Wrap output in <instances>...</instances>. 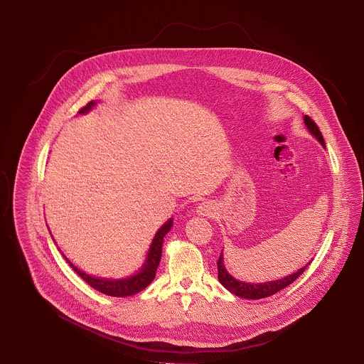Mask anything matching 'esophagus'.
Returning a JSON list of instances; mask_svg holds the SVG:
<instances>
[{"label":"esophagus","mask_w":364,"mask_h":364,"mask_svg":"<svg viewBox=\"0 0 364 364\" xmlns=\"http://www.w3.org/2000/svg\"><path fill=\"white\" fill-rule=\"evenodd\" d=\"M214 211H215V208L210 202H202L196 208V213L199 215H203V217H213Z\"/></svg>","instance_id":"34e87169"}]
</instances>
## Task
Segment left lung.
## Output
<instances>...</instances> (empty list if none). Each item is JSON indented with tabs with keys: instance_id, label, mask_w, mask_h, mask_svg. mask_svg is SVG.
<instances>
[{
	"instance_id": "left-lung-1",
	"label": "left lung",
	"mask_w": 364,
	"mask_h": 364,
	"mask_svg": "<svg viewBox=\"0 0 364 364\" xmlns=\"http://www.w3.org/2000/svg\"><path fill=\"white\" fill-rule=\"evenodd\" d=\"M304 123L307 126V129L310 130L312 136L322 144V147H325V143H323V137L318 129V126L315 124V122L312 120L311 117L309 116H304ZM223 252L220 255V258L217 260V270H218V280L220 283L228 290L231 291L232 294L238 296V297H242V299H248V300H259V299H264V297H269L277 291H280L282 289L287 287L289 284H291L304 270L306 267L310 264V262L299 269L297 272H294L293 274H289L286 277H282V279H277V280H272V282H264V283H247V282H240L237 280L235 277H232L224 263H223Z\"/></svg>"
}]
</instances>
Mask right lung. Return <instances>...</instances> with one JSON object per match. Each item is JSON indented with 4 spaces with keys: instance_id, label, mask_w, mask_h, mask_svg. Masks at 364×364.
<instances>
[{
    "instance_id": "obj_1",
    "label": "right lung",
    "mask_w": 364,
    "mask_h": 364,
    "mask_svg": "<svg viewBox=\"0 0 364 364\" xmlns=\"http://www.w3.org/2000/svg\"><path fill=\"white\" fill-rule=\"evenodd\" d=\"M97 105L95 101L90 102L87 106H84L78 113H87L90 112L94 106ZM172 227V218H169L158 231H156V237L151 242V247L149 250L147 258L144 264L141 266V269L126 279H102V277H95L91 274H87L85 272L80 270L77 266H74L70 260V266L74 269V272H77L78 276H81V279H84L91 287H94L95 290L104 293L106 296H112V297H127V296H133L136 293H140L141 290H144L156 277V267L159 264L161 260V254H162V242H164V237L169 232Z\"/></svg>"
}]
</instances>
